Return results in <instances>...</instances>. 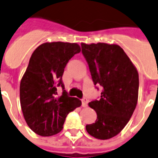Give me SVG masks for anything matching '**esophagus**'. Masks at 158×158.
Segmentation results:
<instances>
[{
	"label": "esophagus",
	"mask_w": 158,
	"mask_h": 158,
	"mask_svg": "<svg viewBox=\"0 0 158 158\" xmlns=\"http://www.w3.org/2000/svg\"><path fill=\"white\" fill-rule=\"evenodd\" d=\"M87 101H88L87 99L85 98V97L81 99V102H82V106H83V107H85V106H87Z\"/></svg>",
	"instance_id": "esophagus-1"
}]
</instances>
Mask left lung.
<instances>
[{"label": "left lung", "instance_id": "obj_1", "mask_svg": "<svg viewBox=\"0 0 158 158\" xmlns=\"http://www.w3.org/2000/svg\"><path fill=\"white\" fill-rule=\"evenodd\" d=\"M81 46L94 85L102 89L100 99L89 103L97 118L85 129L96 139H111L125 127L136 108L139 73L118 45L98 43Z\"/></svg>", "mask_w": 158, "mask_h": 158}]
</instances>
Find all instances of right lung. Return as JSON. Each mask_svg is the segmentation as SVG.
Instances as JSON below:
<instances>
[{
    "label": "right lung",
    "instance_id": "add662e5",
    "mask_svg": "<svg viewBox=\"0 0 158 158\" xmlns=\"http://www.w3.org/2000/svg\"><path fill=\"white\" fill-rule=\"evenodd\" d=\"M81 52L77 44L45 43L31 55L19 85L20 105L27 124L35 134L48 137L58 134L68 114L81 106L64 90L62 74L68 61ZM61 86L62 96H57Z\"/></svg>",
    "mask_w": 158,
    "mask_h": 158
}]
</instances>
